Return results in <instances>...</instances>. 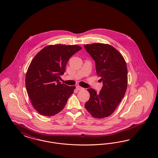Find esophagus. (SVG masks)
Here are the masks:
<instances>
[{
    "label": "esophagus",
    "mask_w": 158,
    "mask_h": 158,
    "mask_svg": "<svg viewBox=\"0 0 158 158\" xmlns=\"http://www.w3.org/2000/svg\"><path fill=\"white\" fill-rule=\"evenodd\" d=\"M76 89H77V90H83V89H84L83 88H82V87L80 86H76Z\"/></svg>",
    "instance_id": "1"
}]
</instances>
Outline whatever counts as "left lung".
<instances>
[{
  "label": "left lung",
  "mask_w": 158,
  "mask_h": 158,
  "mask_svg": "<svg viewBox=\"0 0 158 158\" xmlns=\"http://www.w3.org/2000/svg\"><path fill=\"white\" fill-rule=\"evenodd\" d=\"M96 63L97 74L103 87L99 93L88 89L90 98L85 107L95 118L102 119L113 114L126 93L127 70L124 57L113 46L104 44H85Z\"/></svg>",
  "instance_id": "obj_1"
}]
</instances>
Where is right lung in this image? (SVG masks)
<instances>
[{
    "label": "right lung",
    "mask_w": 158,
    "mask_h": 158,
    "mask_svg": "<svg viewBox=\"0 0 158 158\" xmlns=\"http://www.w3.org/2000/svg\"><path fill=\"white\" fill-rule=\"evenodd\" d=\"M82 48L78 45L51 44L32 59L27 70L26 88L33 107L42 115L59 114L76 87L59 82L70 57Z\"/></svg>",
    "instance_id": "1"
}]
</instances>
